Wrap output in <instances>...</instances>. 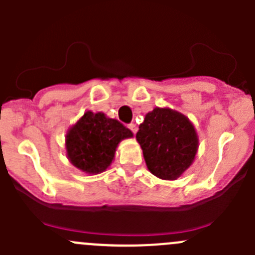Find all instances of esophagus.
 <instances>
[{"label": "esophagus", "instance_id": "34e87169", "mask_svg": "<svg viewBox=\"0 0 255 255\" xmlns=\"http://www.w3.org/2000/svg\"><path fill=\"white\" fill-rule=\"evenodd\" d=\"M128 128H129V129L132 130V132L134 133V134H135V133H137L138 128H137V126L134 125V123H130V125H128Z\"/></svg>", "mask_w": 255, "mask_h": 255}]
</instances>
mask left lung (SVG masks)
I'll use <instances>...</instances> for the list:
<instances>
[{
  "mask_svg": "<svg viewBox=\"0 0 255 255\" xmlns=\"http://www.w3.org/2000/svg\"><path fill=\"white\" fill-rule=\"evenodd\" d=\"M149 171L163 180H176L194 161L199 137L182 113L155 107L146 113L137 132Z\"/></svg>",
  "mask_w": 255,
  "mask_h": 255,
  "instance_id": "left-lung-1",
  "label": "left lung"
}]
</instances>
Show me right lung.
<instances>
[{
	"label": "right lung",
	"instance_id": "1",
	"mask_svg": "<svg viewBox=\"0 0 255 255\" xmlns=\"http://www.w3.org/2000/svg\"><path fill=\"white\" fill-rule=\"evenodd\" d=\"M133 133L102 112L87 111L68 130L66 155L70 163L87 174H100L111 165L121 140Z\"/></svg>",
	"mask_w": 255,
	"mask_h": 255
}]
</instances>
